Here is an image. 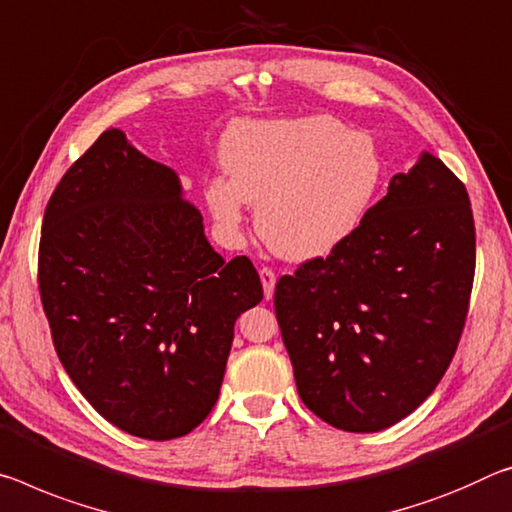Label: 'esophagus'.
<instances>
[{"instance_id":"esophagus-1","label":"esophagus","mask_w":512,"mask_h":512,"mask_svg":"<svg viewBox=\"0 0 512 512\" xmlns=\"http://www.w3.org/2000/svg\"><path fill=\"white\" fill-rule=\"evenodd\" d=\"M259 278H262V287H264V296L269 300L273 296V289H275V271L269 269V266H264V269H259Z\"/></svg>"}]
</instances>
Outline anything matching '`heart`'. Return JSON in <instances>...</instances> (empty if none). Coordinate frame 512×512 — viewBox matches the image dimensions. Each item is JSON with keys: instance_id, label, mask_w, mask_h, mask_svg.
<instances>
[{"instance_id": "obj_1", "label": "heart", "mask_w": 512, "mask_h": 512, "mask_svg": "<svg viewBox=\"0 0 512 512\" xmlns=\"http://www.w3.org/2000/svg\"><path fill=\"white\" fill-rule=\"evenodd\" d=\"M221 159L230 180L205 186L216 221L237 232L257 202L259 234L296 262L351 239L385 173L376 141L328 116L243 123L225 136Z\"/></svg>"}]
</instances>
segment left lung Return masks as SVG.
<instances>
[{
    "label": "left lung",
    "mask_w": 512,
    "mask_h": 512,
    "mask_svg": "<svg viewBox=\"0 0 512 512\" xmlns=\"http://www.w3.org/2000/svg\"><path fill=\"white\" fill-rule=\"evenodd\" d=\"M474 269L465 184L424 152L351 239L275 285L307 408L348 433L383 431L417 410L456 355Z\"/></svg>",
    "instance_id": "8db88e82"
}]
</instances>
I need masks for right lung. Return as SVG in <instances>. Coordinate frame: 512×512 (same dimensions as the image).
Masks as SVG:
<instances>
[{"mask_svg": "<svg viewBox=\"0 0 512 512\" xmlns=\"http://www.w3.org/2000/svg\"><path fill=\"white\" fill-rule=\"evenodd\" d=\"M56 355L120 431L175 440L212 412L234 321L262 300L246 255L230 262L173 170L107 129L56 184L38 248Z\"/></svg>", "mask_w": 512, "mask_h": 512, "instance_id": "obj_1", "label": "right lung"}]
</instances>
